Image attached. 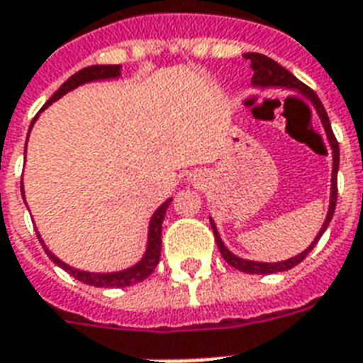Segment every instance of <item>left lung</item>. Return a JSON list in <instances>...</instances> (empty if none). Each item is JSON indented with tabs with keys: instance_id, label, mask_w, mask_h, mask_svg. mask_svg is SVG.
<instances>
[{
	"instance_id": "8db88e82",
	"label": "left lung",
	"mask_w": 363,
	"mask_h": 363,
	"mask_svg": "<svg viewBox=\"0 0 363 363\" xmlns=\"http://www.w3.org/2000/svg\"><path fill=\"white\" fill-rule=\"evenodd\" d=\"M245 59L251 60V68H252V86L258 88H290V90H295V92L303 94L304 97H308L310 101L313 103L315 106V111H318L319 120H321L323 129L327 133V138L330 142L332 147V179H330V203H328V212L327 218H325V223H323L321 230L318 233V236L313 238V242L310 243L308 247L304 249L303 252H299L297 257H291L288 260L282 262H255V260H245V258L236 257L234 252L228 251L225 247L223 240L219 236L218 227L210 218V225H212V230H214L216 236V243H218L219 252H221V257L225 258L228 266L236 267V269L243 271V273H251V275H271V273H279V271H288L291 267H295L297 264L304 260V258L308 257V252L315 247V243L319 242V238L323 236V233L327 230L328 223H330L332 216H334V210H336V199H337V167H340V145H337V140L332 133L330 127V120H328L327 111H325V106L321 105L319 101V97L315 96L312 88H308L304 83H301L299 79L295 77L294 73L288 72L286 68H282L279 62H275L273 59L266 57V55L260 53H245L243 55Z\"/></svg>"
}]
</instances>
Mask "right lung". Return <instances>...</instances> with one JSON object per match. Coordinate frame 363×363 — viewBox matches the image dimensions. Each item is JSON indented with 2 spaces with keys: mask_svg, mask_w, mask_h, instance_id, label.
Instances as JSON below:
<instances>
[{
  "mask_svg": "<svg viewBox=\"0 0 363 363\" xmlns=\"http://www.w3.org/2000/svg\"><path fill=\"white\" fill-rule=\"evenodd\" d=\"M120 75H121L120 64H96V66H88V68L79 69L77 73H73L72 77H69L68 81H66V83H64L62 86H60L59 90L50 97V101L45 103L44 108H48L51 103H55L57 99H60L64 94L72 92V90H75V88L81 86V84L92 83V81H108V79H118ZM44 108H42V111H44ZM36 118H38V114H36ZM36 118L33 120V123L36 121ZM31 127H29V130H31ZM26 147H27V142H26ZM21 197H26L23 196V182H21ZM172 201H173L172 197H169L167 201H164L162 205L155 210V214L151 216L149 230H147V247H145L142 260L136 262L135 266L127 267V269L123 271H114V273H90V271L75 269V267L68 266L66 262H62L60 258L55 257L53 252H51L50 249H48V245L44 243V240H42V236L38 234V230H36V236H38V240H40L45 255H48V257H50L57 266L62 267L64 271H68L73 279L81 280V282H84V284L88 286H96V288H125V286L138 284V282L145 280L151 273H153L155 267H157L158 260H160V249H162V221H164V216H166L167 206H169Z\"/></svg>",
  "mask_w": 363,
  "mask_h": 363,
  "instance_id": "obj_1",
  "label": "right lung"
}]
</instances>
